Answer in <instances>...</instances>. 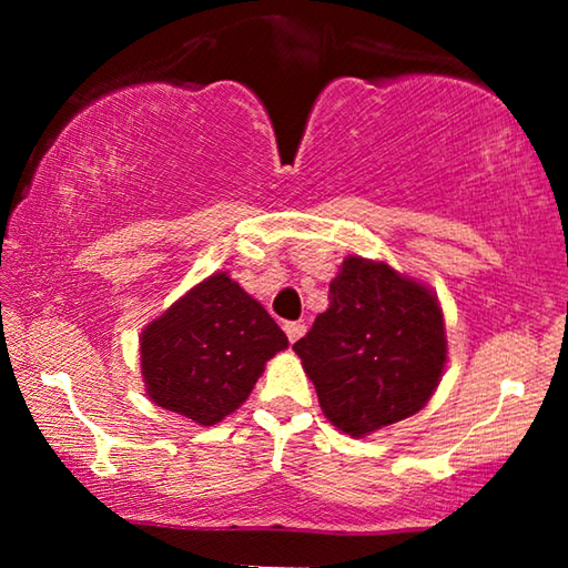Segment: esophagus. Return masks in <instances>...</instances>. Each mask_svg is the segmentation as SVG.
I'll list each match as a JSON object with an SVG mask.
<instances>
[{
	"instance_id": "1",
	"label": "esophagus",
	"mask_w": 568,
	"mask_h": 568,
	"mask_svg": "<svg viewBox=\"0 0 568 568\" xmlns=\"http://www.w3.org/2000/svg\"><path fill=\"white\" fill-rule=\"evenodd\" d=\"M283 328H285V335H287V341H291V343H295L305 333L303 323H285Z\"/></svg>"
}]
</instances>
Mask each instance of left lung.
<instances>
[{
	"label": "left lung",
	"mask_w": 568,
	"mask_h": 568,
	"mask_svg": "<svg viewBox=\"0 0 568 568\" xmlns=\"http://www.w3.org/2000/svg\"><path fill=\"white\" fill-rule=\"evenodd\" d=\"M328 311L293 345L321 408L351 436L418 413L446 365L436 295L386 263L345 257Z\"/></svg>",
	"instance_id": "1"
}]
</instances>
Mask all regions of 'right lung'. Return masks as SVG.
Returning <instances> with one entry per match:
<instances>
[{
  "label": "right lung",
  "instance_id": "right-lung-1",
  "mask_svg": "<svg viewBox=\"0 0 568 568\" xmlns=\"http://www.w3.org/2000/svg\"><path fill=\"white\" fill-rule=\"evenodd\" d=\"M285 333L225 273L180 297L142 331L140 365L158 406L213 426L243 403Z\"/></svg>",
  "mask_w": 568,
  "mask_h": 568
}]
</instances>
